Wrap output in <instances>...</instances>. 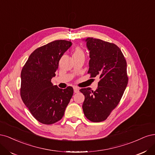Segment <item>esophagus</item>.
Instances as JSON below:
<instances>
[{
  "label": "esophagus",
  "instance_id": "34e87169",
  "mask_svg": "<svg viewBox=\"0 0 155 155\" xmlns=\"http://www.w3.org/2000/svg\"><path fill=\"white\" fill-rule=\"evenodd\" d=\"M74 92L75 93H78L79 92V89L77 87H74Z\"/></svg>",
  "mask_w": 155,
  "mask_h": 155
}]
</instances>
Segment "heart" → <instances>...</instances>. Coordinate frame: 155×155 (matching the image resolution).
Listing matches in <instances>:
<instances>
[{
	"label": "heart",
	"instance_id": "heart-1",
	"mask_svg": "<svg viewBox=\"0 0 155 155\" xmlns=\"http://www.w3.org/2000/svg\"><path fill=\"white\" fill-rule=\"evenodd\" d=\"M76 55H84V52L81 48H77L75 49V50H74V51L73 54V57L76 56Z\"/></svg>",
	"mask_w": 155,
	"mask_h": 155
}]
</instances>
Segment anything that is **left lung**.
<instances>
[{
  "label": "left lung",
  "instance_id": "obj_1",
  "mask_svg": "<svg viewBox=\"0 0 155 155\" xmlns=\"http://www.w3.org/2000/svg\"><path fill=\"white\" fill-rule=\"evenodd\" d=\"M84 41L90 58L87 73L93 78L98 76L100 81L95 91L90 87L80 89L85 96L82 109L88 120L100 122L106 120L117 106L127 87V63L114 44L91 37Z\"/></svg>",
  "mask_w": 155,
  "mask_h": 155
}]
</instances>
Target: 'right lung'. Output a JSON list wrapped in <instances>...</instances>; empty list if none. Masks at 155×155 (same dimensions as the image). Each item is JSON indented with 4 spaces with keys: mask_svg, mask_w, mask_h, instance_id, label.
Instances as JSON below:
<instances>
[{
    "mask_svg": "<svg viewBox=\"0 0 155 155\" xmlns=\"http://www.w3.org/2000/svg\"><path fill=\"white\" fill-rule=\"evenodd\" d=\"M70 41L58 40L36 49L29 57L21 71V96L37 120L52 124L63 117L73 96V89L53 86L59 61L71 46Z\"/></svg>",
    "mask_w": 155,
    "mask_h": 155,
    "instance_id": "right-lung-1",
    "label": "right lung"
}]
</instances>
